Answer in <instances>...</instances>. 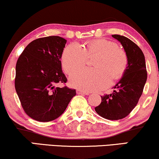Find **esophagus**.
<instances>
[{"instance_id": "1", "label": "esophagus", "mask_w": 159, "mask_h": 159, "mask_svg": "<svg viewBox=\"0 0 159 159\" xmlns=\"http://www.w3.org/2000/svg\"><path fill=\"white\" fill-rule=\"evenodd\" d=\"M77 94H82V95H89L88 93L84 92V91H82V90H77Z\"/></svg>"}]
</instances>
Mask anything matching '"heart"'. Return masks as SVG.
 I'll use <instances>...</instances> for the list:
<instances>
[{
    "mask_svg": "<svg viewBox=\"0 0 159 159\" xmlns=\"http://www.w3.org/2000/svg\"><path fill=\"white\" fill-rule=\"evenodd\" d=\"M94 69H82L71 74L69 83L72 87L85 92H95L109 85L125 72L128 56L125 51L116 43L106 39L88 41L84 48L77 43L65 48L61 56L62 67L66 74L86 64L88 58L96 56Z\"/></svg>",
    "mask_w": 159,
    "mask_h": 159,
    "instance_id": "b5f03b06",
    "label": "heart"
}]
</instances>
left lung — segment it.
Segmentation results:
<instances>
[{
	"label": "left lung",
	"instance_id": "left-lung-1",
	"mask_svg": "<svg viewBox=\"0 0 159 159\" xmlns=\"http://www.w3.org/2000/svg\"><path fill=\"white\" fill-rule=\"evenodd\" d=\"M112 37L121 43L127 53L128 66L113 93L101 96V103L95 110L106 119L119 120L129 115L138 104L147 80V71L144 54L135 43L119 34Z\"/></svg>",
	"mask_w": 159,
	"mask_h": 159
}]
</instances>
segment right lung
I'll return each instance as SVG.
<instances>
[{
    "label": "right lung",
    "mask_w": 159,
    "mask_h": 159,
    "mask_svg": "<svg viewBox=\"0 0 159 159\" xmlns=\"http://www.w3.org/2000/svg\"><path fill=\"white\" fill-rule=\"evenodd\" d=\"M66 43L59 36L36 39L17 60L15 89L24 111L36 121L57 119L76 95L66 86L56 87L67 81L61 61Z\"/></svg>",
    "instance_id": "1"
}]
</instances>
